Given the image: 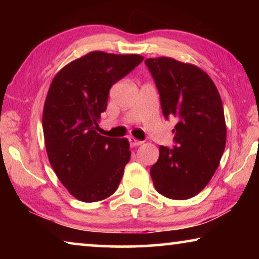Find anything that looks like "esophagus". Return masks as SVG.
<instances>
[{"label": "esophagus", "instance_id": "1", "mask_svg": "<svg viewBox=\"0 0 259 259\" xmlns=\"http://www.w3.org/2000/svg\"><path fill=\"white\" fill-rule=\"evenodd\" d=\"M129 142H130V145L134 146V147L140 146V145H142V144L144 143V142H142V140H138V139H136V138H134V137H130V138H129Z\"/></svg>", "mask_w": 259, "mask_h": 259}]
</instances>
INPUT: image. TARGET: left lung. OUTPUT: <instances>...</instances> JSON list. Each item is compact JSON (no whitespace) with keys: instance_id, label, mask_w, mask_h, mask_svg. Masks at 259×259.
Here are the masks:
<instances>
[{"instance_id":"1","label":"left lung","mask_w":259,"mask_h":259,"mask_svg":"<svg viewBox=\"0 0 259 259\" xmlns=\"http://www.w3.org/2000/svg\"><path fill=\"white\" fill-rule=\"evenodd\" d=\"M145 65L160 95L166 120L177 124L172 148L160 146L151 166L155 190L165 198L186 200L203 190L218 168L226 144L222 99L202 69L168 57L148 58Z\"/></svg>"}]
</instances>
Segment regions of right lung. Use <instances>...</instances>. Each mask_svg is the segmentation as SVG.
Returning <instances> with one entry per match:
<instances>
[{"label": "right lung", "mask_w": 259, "mask_h": 259, "mask_svg": "<svg viewBox=\"0 0 259 259\" xmlns=\"http://www.w3.org/2000/svg\"><path fill=\"white\" fill-rule=\"evenodd\" d=\"M143 59L89 52L51 82L42 116L48 157L61 184L83 202L106 199L119 187L130 160L129 142L100 136L96 129L109 89Z\"/></svg>", "instance_id": "add662e5"}]
</instances>
